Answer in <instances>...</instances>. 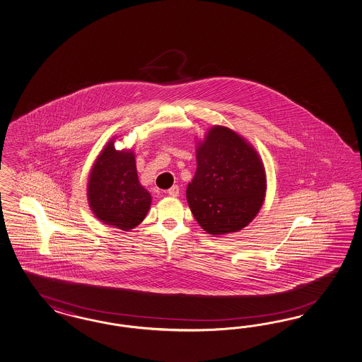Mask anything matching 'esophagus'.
<instances>
[{
  "label": "esophagus",
  "mask_w": 362,
  "mask_h": 362,
  "mask_svg": "<svg viewBox=\"0 0 362 362\" xmlns=\"http://www.w3.org/2000/svg\"><path fill=\"white\" fill-rule=\"evenodd\" d=\"M167 194L170 195V197H179V186H173L168 191H167Z\"/></svg>",
  "instance_id": "1"
}]
</instances>
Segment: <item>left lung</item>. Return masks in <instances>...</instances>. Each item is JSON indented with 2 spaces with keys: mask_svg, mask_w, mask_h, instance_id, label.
<instances>
[{
  "mask_svg": "<svg viewBox=\"0 0 362 362\" xmlns=\"http://www.w3.org/2000/svg\"><path fill=\"white\" fill-rule=\"evenodd\" d=\"M197 163L187 202L202 228L223 235L248 226L263 206L267 188L256 150L238 132L214 126L197 144Z\"/></svg>",
  "mask_w": 362,
  "mask_h": 362,
  "instance_id": "8db88e82",
  "label": "left lung"
}]
</instances>
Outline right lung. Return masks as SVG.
Listing matches in <instances>:
<instances>
[{
  "label": "right lung",
  "instance_id": "right-lung-1",
  "mask_svg": "<svg viewBox=\"0 0 362 362\" xmlns=\"http://www.w3.org/2000/svg\"><path fill=\"white\" fill-rule=\"evenodd\" d=\"M90 209L102 223L130 230L142 223L151 195L139 183L132 151H118L111 139L91 168L88 183Z\"/></svg>",
  "mask_w": 362,
  "mask_h": 362
}]
</instances>
